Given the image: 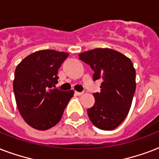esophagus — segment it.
Returning <instances> with one entry per match:
<instances>
[{"mask_svg": "<svg viewBox=\"0 0 159 159\" xmlns=\"http://www.w3.org/2000/svg\"><path fill=\"white\" fill-rule=\"evenodd\" d=\"M83 93H84V92H75V94L77 95V96H82V95H83Z\"/></svg>", "mask_w": 159, "mask_h": 159, "instance_id": "obj_1", "label": "esophagus"}]
</instances>
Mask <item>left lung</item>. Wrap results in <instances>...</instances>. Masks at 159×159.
Returning a JSON list of instances; mask_svg holds the SVG:
<instances>
[{
  "label": "left lung",
  "mask_w": 159,
  "mask_h": 159,
  "mask_svg": "<svg viewBox=\"0 0 159 159\" xmlns=\"http://www.w3.org/2000/svg\"><path fill=\"white\" fill-rule=\"evenodd\" d=\"M79 58L94 71V81H102L101 92L94 93V106L87 110L90 120L98 129L112 130L126 118L132 104L136 88L133 63L111 48L86 51Z\"/></svg>",
  "instance_id": "obj_1"
}]
</instances>
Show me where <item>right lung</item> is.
Instances as JSON below:
<instances>
[{
    "label": "right lung",
    "mask_w": 159,
    "mask_h": 159,
    "mask_svg": "<svg viewBox=\"0 0 159 159\" xmlns=\"http://www.w3.org/2000/svg\"><path fill=\"white\" fill-rule=\"evenodd\" d=\"M68 53L44 49L36 51L21 61L15 71L13 89L22 118L38 130L56 125L62 118L73 90L54 88L57 71Z\"/></svg>",
    "instance_id": "add662e5"
}]
</instances>
